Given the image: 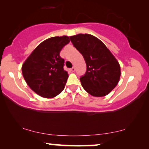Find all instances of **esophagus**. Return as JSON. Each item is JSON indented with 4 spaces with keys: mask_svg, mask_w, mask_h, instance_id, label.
Listing matches in <instances>:
<instances>
[{
    "mask_svg": "<svg viewBox=\"0 0 149 149\" xmlns=\"http://www.w3.org/2000/svg\"><path fill=\"white\" fill-rule=\"evenodd\" d=\"M70 71L72 72H74V71H75V68H74V67H72V68H70Z\"/></svg>",
    "mask_w": 149,
    "mask_h": 149,
    "instance_id": "obj_1",
    "label": "esophagus"
}]
</instances>
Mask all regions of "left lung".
Returning a JSON list of instances; mask_svg holds the SVG:
<instances>
[{
	"mask_svg": "<svg viewBox=\"0 0 149 149\" xmlns=\"http://www.w3.org/2000/svg\"><path fill=\"white\" fill-rule=\"evenodd\" d=\"M73 45L82 54L87 66L80 81L87 93L95 97L109 94L119 83L120 65L107 46L95 36L79 34L70 36Z\"/></svg>",
	"mask_w": 149,
	"mask_h": 149,
	"instance_id": "1",
	"label": "left lung"
}]
</instances>
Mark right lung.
Masks as SVG:
<instances>
[{"instance_id":"right-lung-1","label":"right lung","mask_w":149,"mask_h":149,"mask_svg":"<svg viewBox=\"0 0 149 149\" xmlns=\"http://www.w3.org/2000/svg\"><path fill=\"white\" fill-rule=\"evenodd\" d=\"M70 42L68 36H54L40 43L22 66V74L32 91L53 98L64 89L68 74L64 70L60 51Z\"/></svg>"}]
</instances>
